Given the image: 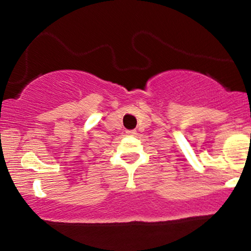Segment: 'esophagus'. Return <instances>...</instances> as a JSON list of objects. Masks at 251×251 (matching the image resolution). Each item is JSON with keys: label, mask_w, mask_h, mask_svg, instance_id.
<instances>
[{"label": "esophagus", "mask_w": 251, "mask_h": 251, "mask_svg": "<svg viewBox=\"0 0 251 251\" xmlns=\"http://www.w3.org/2000/svg\"><path fill=\"white\" fill-rule=\"evenodd\" d=\"M126 135H136V130H126Z\"/></svg>", "instance_id": "34e87169"}]
</instances>
